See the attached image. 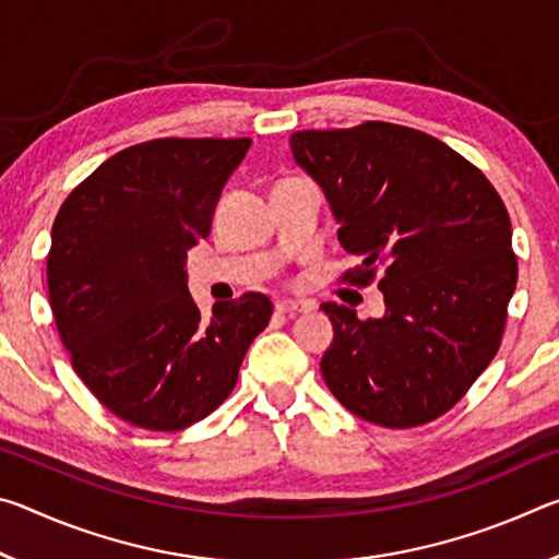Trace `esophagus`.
Here are the masks:
<instances>
[{
  "instance_id": "obj_1",
  "label": "esophagus",
  "mask_w": 559,
  "mask_h": 559,
  "mask_svg": "<svg viewBox=\"0 0 559 559\" xmlns=\"http://www.w3.org/2000/svg\"><path fill=\"white\" fill-rule=\"evenodd\" d=\"M276 310H281V313H288V316H298V313H308V310H313V302H308V300H278Z\"/></svg>"
}]
</instances>
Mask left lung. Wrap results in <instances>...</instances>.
Listing matches in <instances>:
<instances>
[{
	"label": "left lung",
	"mask_w": 559,
	"mask_h": 559,
	"mask_svg": "<svg viewBox=\"0 0 559 559\" xmlns=\"http://www.w3.org/2000/svg\"><path fill=\"white\" fill-rule=\"evenodd\" d=\"M296 163L323 189L337 239L380 271L384 316L323 302L335 337L320 372L365 421L409 429L447 414L490 365L518 281L513 226L478 167L427 132L370 120L290 135Z\"/></svg>",
	"instance_id": "1"
}]
</instances>
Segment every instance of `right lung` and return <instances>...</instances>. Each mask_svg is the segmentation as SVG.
<instances>
[{"label": "right lung", "instance_id": "1", "mask_svg": "<svg viewBox=\"0 0 559 559\" xmlns=\"http://www.w3.org/2000/svg\"><path fill=\"white\" fill-rule=\"evenodd\" d=\"M249 138H159L106 159L66 197L46 263L71 365L122 421L179 431L231 394L273 306L263 293L214 302L187 290V251L206 239Z\"/></svg>", "mask_w": 559, "mask_h": 559}]
</instances>
